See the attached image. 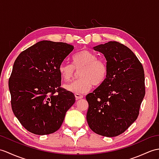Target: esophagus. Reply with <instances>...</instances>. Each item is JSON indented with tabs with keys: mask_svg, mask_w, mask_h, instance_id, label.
I'll return each instance as SVG.
<instances>
[{
	"mask_svg": "<svg viewBox=\"0 0 159 159\" xmlns=\"http://www.w3.org/2000/svg\"><path fill=\"white\" fill-rule=\"evenodd\" d=\"M75 95L76 99H77V100H78V99H82L83 98V95L80 94V93H75Z\"/></svg>",
	"mask_w": 159,
	"mask_h": 159,
	"instance_id": "esophagus-1",
	"label": "esophagus"
}]
</instances>
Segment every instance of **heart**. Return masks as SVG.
Returning a JSON list of instances; mask_svg holds the SVG:
<instances>
[{"mask_svg": "<svg viewBox=\"0 0 159 159\" xmlns=\"http://www.w3.org/2000/svg\"><path fill=\"white\" fill-rule=\"evenodd\" d=\"M98 57L97 54L92 51L82 50L74 55L73 65L65 61L61 63L58 71L66 81L70 80L75 76V70H80V78L66 84V89L73 93H84L89 91L92 85L99 87L104 83L108 76V65L104 60Z\"/></svg>", "mask_w": 159, "mask_h": 159, "instance_id": "heart-1", "label": "heart"}]
</instances>
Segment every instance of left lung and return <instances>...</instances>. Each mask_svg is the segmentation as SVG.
Masks as SVG:
<instances>
[{
  "label": "left lung",
  "mask_w": 159,
  "mask_h": 159,
  "mask_svg": "<svg viewBox=\"0 0 159 159\" xmlns=\"http://www.w3.org/2000/svg\"><path fill=\"white\" fill-rule=\"evenodd\" d=\"M104 55L108 76L87 95V120L95 134L115 137L137 119L145 95V76L141 62L127 47L110 41L93 47Z\"/></svg>",
  "instance_id": "8db88e82"
}]
</instances>
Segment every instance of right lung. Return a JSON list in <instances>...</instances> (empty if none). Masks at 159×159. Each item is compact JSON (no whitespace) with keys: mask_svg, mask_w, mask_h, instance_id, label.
Masks as SVG:
<instances>
[{"mask_svg":"<svg viewBox=\"0 0 159 159\" xmlns=\"http://www.w3.org/2000/svg\"><path fill=\"white\" fill-rule=\"evenodd\" d=\"M73 49L68 43L43 40L22 51L14 62L9 80L12 110L32 134L57 131L75 102L74 93L61 87L58 71Z\"/></svg>","mask_w":159,"mask_h":159,"instance_id":"add662e5","label":"right lung"}]
</instances>
